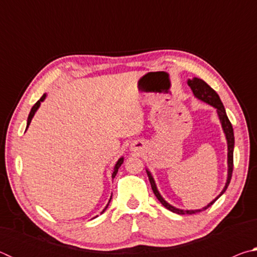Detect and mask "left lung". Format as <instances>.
Masks as SVG:
<instances>
[{"mask_svg":"<svg viewBox=\"0 0 257 257\" xmlns=\"http://www.w3.org/2000/svg\"><path fill=\"white\" fill-rule=\"evenodd\" d=\"M187 84H188V86L190 87L191 90H193V94H194L195 97H196L197 99H199V101L204 102V103L210 104L211 106H213L216 110L217 116H219L221 125H222V130H223V133H224L225 139H227V145H228V176H227V181H225V185L223 187L222 191H221V193L217 195V196L214 199H213L212 202L208 203L206 206L199 208V210H181V208H177L175 206H172L171 204H169L162 197V195H161L160 191L158 190V187H156L155 180H154L153 176H152L151 171L149 170V169H146V172H147V176H149V179H150V182H151L152 189H153V193H154V195L156 196V198L159 199L160 203L162 204V205L165 208H168L169 211H171L173 213H177V214H194V213L202 212V211L206 210V208L210 207L212 204L214 203L220 196H222L224 191L227 190L228 186L230 184V180H231L232 169H233V147H234L233 129H232L231 122H230L229 119H228L227 113H225L224 106H223L222 102H221L219 95H217L215 90L212 89L211 87L208 86L205 81L202 80V79H199V78L194 77L193 79H188V80H187Z\"/></svg>","mask_w":257,"mask_h":257,"instance_id":"obj_1","label":"left lung"}]
</instances>
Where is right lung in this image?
Masks as SVG:
<instances>
[{
	"mask_svg": "<svg viewBox=\"0 0 257 257\" xmlns=\"http://www.w3.org/2000/svg\"><path fill=\"white\" fill-rule=\"evenodd\" d=\"M45 98H46V94L43 95V96H42L40 99H38L37 103L35 104V105L32 107V110H30V113H29V115H28V119H27V128L29 127L30 122H32V120H33V118H34L35 113H36V111L38 110V107L41 106V103H42L43 101H44ZM122 163H123V158H122V156H121V158H120L118 161H116V163H115V165H114V169H113V173H112V179H113V178H114V177L116 176V173H118L119 168L121 167V164H122ZM111 198H112V196L110 197V199H108V203L106 204V206L103 208V211L101 212V214H102L103 212H105V210H106L107 206H108V204H110V202H111ZM96 216H97V215H96ZM96 216H95V217H96Z\"/></svg>",
	"mask_w": 257,
	"mask_h": 257,
	"instance_id": "1",
	"label": "right lung"
}]
</instances>
